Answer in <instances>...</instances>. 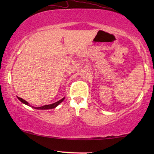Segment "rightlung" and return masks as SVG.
<instances>
[{"label":"right lung","instance_id":"1","mask_svg":"<svg viewBox=\"0 0 154 154\" xmlns=\"http://www.w3.org/2000/svg\"><path fill=\"white\" fill-rule=\"evenodd\" d=\"M17 98H18V100H20L21 102L23 103V104H26V105H27V106H29L32 107V108H33V109H41V110H45V109H54V108H55V107L57 106L59 104H60L61 103H62V102H63V101H64V99H65V97H63L62 99H61L60 100H59L58 102H55V103H53V104H51L44 105V106H40V107H34V106H31V105L29 104V102H27L26 100H23L22 98L19 97H17Z\"/></svg>","mask_w":154,"mask_h":154}]
</instances>
